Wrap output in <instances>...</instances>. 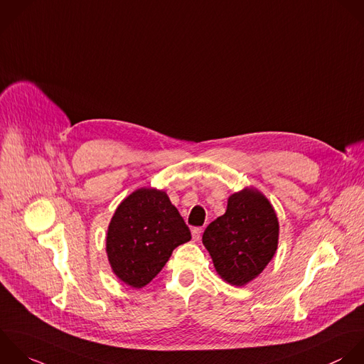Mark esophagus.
I'll return each mask as SVG.
<instances>
[{
	"label": "esophagus",
	"mask_w": 364,
	"mask_h": 364,
	"mask_svg": "<svg viewBox=\"0 0 364 364\" xmlns=\"http://www.w3.org/2000/svg\"><path fill=\"white\" fill-rule=\"evenodd\" d=\"M191 234H193V240L194 241H198L201 238V234H203V228L201 227H196L191 230Z\"/></svg>",
	"instance_id": "esophagus-1"
}]
</instances>
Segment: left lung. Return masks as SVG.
Returning <instances> with one entry per match:
<instances>
[{
    "label": "left lung",
    "instance_id": "obj_1",
    "mask_svg": "<svg viewBox=\"0 0 364 364\" xmlns=\"http://www.w3.org/2000/svg\"><path fill=\"white\" fill-rule=\"evenodd\" d=\"M279 223L268 198L244 188L228 198L224 215L203 234L215 271L228 284L244 287L269 264L278 248Z\"/></svg>",
    "mask_w": 364,
    "mask_h": 364
}]
</instances>
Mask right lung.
<instances>
[{
  "mask_svg": "<svg viewBox=\"0 0 364 364\" xmlns=\"http://www.w3.org/2000/svg\"><path fill=\"white\" fill-rule=\"evenodd\" d=\"M191 232L164 191L139 188L116 208L106 252L114 275L132 288L146 287Z\"/></svg>",
  "mask_w": 364,
  "mask_h": 364,
  "instance_id": "obj_1",
  "label": "right lung"
}]
</instances>
